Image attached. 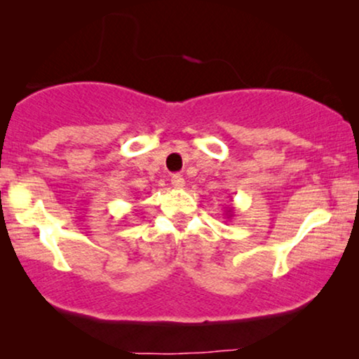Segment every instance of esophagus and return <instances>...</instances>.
<instances>
[{
	"mask_svg": "<svg viewBox=\"0 0 359 359\" xmlns=\"http://www.w3.org/2000/svg\"><path fill=\"white\" fill-rule=\"evenodd\" d=\"M171 184H173V188L181 189L184 186V178L181 175H173L171 176Z\"/></svg>",
	"mask_w": 359,
	"mask_h": 359,
	"instance_id": "esophagus-1",
	"label": "esophagus"
}]
</instances>
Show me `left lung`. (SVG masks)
I'll list each match as a JSON object with an SVG mask.
<instances>
[{"label": "left lung", "mask_w": 359, "mask_h": 359, "mask_svg": "<svg viewBox=\"0 0 359 359\" xmlns=\"http://www.w3.org/2000/svg\"><path fill=\"white\" fill-rule=\"evenodd\" d=\"M225 215H227V219H232V215H233V209H227V210H225Z\"/></svg>", "instance_id": "1"}]
</instances>
